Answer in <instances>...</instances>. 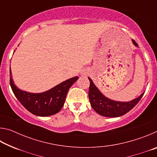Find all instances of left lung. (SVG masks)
I'll list each match as a JSON object with an SVG mask.
<instances>
[{
    "label": "left lung",
    "instance_id": "1",
    "mask_svg": "<svg viewBox=\"0 0 157 157\" xmlns=\"http://www.w3.org/2000/svg\"><path fill=\"white\" fill-rule=\"evenodd\" d=\"M132 42L135 46L139 47L136 41L133 39ZM88 78L90 81L89 90L90 103L93 109L98 114L102 116L114 118V117H119L124 115L136 106L144 94L143 92L139 97L129 102L115 101L105 97L97 88L92 79L90 78Z\"/></svg>",
    "mask_w": 157,
    "mask_h": 157
}]
</instances>
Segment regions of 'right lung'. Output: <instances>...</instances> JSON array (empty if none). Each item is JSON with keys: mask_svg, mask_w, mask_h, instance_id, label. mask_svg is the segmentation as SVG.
Instances as JSON below:
<instances>
[{"mask_svg": "<svg viewBox=\"0 0 157 157\" xmlns=\"http://www.w3.org/2000/svg\"><path fill=\"white\" fill-rule=\"evenodd\" d=\"M10 73V86L18 100L26 109L34 115L49 116L59 112L63 107L66 97L70 87L78 80V76L63 81L48 91L34 94L21 90L16 86Z\"/></svg>", "mask_w": 157, "mask_h": 157, "instance_id": "add662e5", "label": "right lung"}]
</instances>
